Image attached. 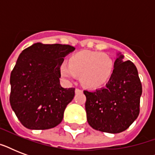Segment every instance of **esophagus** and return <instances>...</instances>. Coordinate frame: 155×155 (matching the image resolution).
<instances>
[{
  "instance_id": "obj_1",
  "label": "esophagus",
  "mask_w": 155,
  "mask_h": 155,
  "mask_svg": "<svg viewBox=\"0 0 155 155\" xmlns=\"http://www.w3.org/2000/svg\"><path fill=\"white\" fill-rule=\"evenodd\" d=\"M78 92H82V90L80 88H75V93H78Z\"/></svg>"
}]
</instances>
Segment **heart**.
<instances>
[{"label": "heart", "instance_id": "1", "mask_svg": "<svg viewBox=\"0 0 155 155\" xmlns=\"http://www.w3.org/2000/svg\"><path fill=\"white\" fill-rule=\"evenodd\" d=\"M114 62L110 56L98 51H82L75 54L70 63L63 62L60 66L62 76L68 80L80 75V82L89 88L101 87L110 80Z\"/></svg>", "mask_w": 155, "mask_h": 155}]
</instances>
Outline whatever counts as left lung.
<instances>
[{
    "label": "left lung",
    "mask_w": 155,
    "mask_h": 155,
    "mask_svg": "<svg viewBox=\"0 0 155 155\" xmlns=\"http://www.w3.org/2000/svg\"><path fill=\"white\" fill-rule=\"evenodd\" d=\"M110 80L93 92L85 90V109L91 127L101 132L118 134L130 127L139 115L142 84L136 66L123 61L119 53Z\"/></svg>",
    "instance_id": "8db88e82"
}]
</instances>
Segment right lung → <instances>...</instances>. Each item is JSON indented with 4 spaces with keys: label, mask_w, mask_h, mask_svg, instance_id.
<instances>
[{
    "label": "right lung",
    "mask_w": 155,
    "mask_h": 155,
    "mask_svg": "<svg viewBox=\"0 0 155 155\" xmlns=\"http://www.w3.org/2000/svg\"><path fill=\"white\" fill-rule=\"evenodd\" d=\"M74 51L69 45L37 42L20 54L10 75L9 101L25 128L48 130L62 121L75 88L61 87L60 66Z\"/></svg>",
    "instance_id": "1"
}]
</instances>
